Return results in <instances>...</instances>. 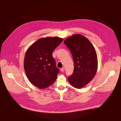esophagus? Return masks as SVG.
I'll use <instances>...</instances> for the list:
<instances>
[{
    "label": "esophagus",
    "instance_id": "esophagus-1",
    "mask_svg": "<svg viewBox=\"0 0 121 121\" xmlns=\"http://www.w3.org/2000/svg\"><path fill=\"white\" fill-rule=\"evenodd\" d=\"M64 70H65V68H62V69H61V71L62 72L64 71Z\"/></svg>",
    "mask_w": 121,
    "mask_h": 121
}]
</instances>
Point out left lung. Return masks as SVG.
<instances>
[{
    "instance_id": "obj_1",
    "label": "left lung",
    "mask_w": 121,
    "mask_h": 121,
    "mask_svg": "<svg viewBox=\"0 0 121 121\" xmlns=\"http://www.w3.org/2000/svg\"><path fill=\"white\" fill-rule=\"evenodd\" d=\"M64 42L70 51L74 64V71L68 77L69 82L76 88L81 89L92 80L96 73L95 50L91 42L80 34H74Z\"/></svg>"
}]
</instances>
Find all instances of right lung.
I'll return each mask as SVG.
<instances>
[{
  "label": "right lung",
  "instance_id": "1",
  "mask_svg": "<svg viewBox=\"0 0 121 121\" xmlns=\"http://www.w3.org/2000/svg\"><path fill=\"white\" fill-rule=\"evenodd\" d=\"M63 39L59 37L41 38L27 50L24 59V69L30 82L40 89L52 84L59 72L52 53Z\"/></svg>",
  "mask_w": 121,
  "mask_h": 121
}]
</instances>
